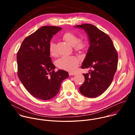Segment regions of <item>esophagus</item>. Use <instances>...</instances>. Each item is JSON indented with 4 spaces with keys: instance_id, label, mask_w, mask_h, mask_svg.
Instances as JSON below:
<instances>
[{
    "instance_id": "esophagus-1",
    "label": "esophagus",
    "mask_w": 135,
    "mask_h": 135,
    "mask_svg": "<svg viewBox=\"0 0 135 135\" xmlns=\"http://www.w3.org/2000/svg\"><path fill=\"white\" fill-rule=\"evenodd\" d=\"M69 75H70V76H73V75H76V73H74V72H69Z\"/></svg>"
}]
</instances>
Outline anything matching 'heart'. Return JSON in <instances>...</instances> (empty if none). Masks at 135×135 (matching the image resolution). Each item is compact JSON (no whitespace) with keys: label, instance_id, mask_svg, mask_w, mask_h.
Returning <instances> with one entry per match:
<instances>
[{"label":"heart","instance_id":"obj_1","mask_svg":"<svg viewBox=\"0 0 135 135\" xmlns=\"http://www.w3.org/2000/svg\"><path fill=\"white\" fill-rule=\"evenodd\" d=\"M62 38L71 45L74 46L76 50L84 49L86 45V42L81 39H78V37L74 33L70 31L65 32L62 36ZM49 51L51 55L54 56L56 55L55 44L53 41H51L49 45ZM80 63V60L77 57L74 56L64 55L56 61L57 67L60 68L73 71L78 67Z\"/></svg>","mask_w":135,"mask_h":135}]
</instances>
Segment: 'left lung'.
Instances as JSON below:
<instances>
[{
  "mask_svg": "<svg viewBox=\"0 0 135 135\" xmlns=\"http://www.w3.org/2000/svg\"><path fill=\"white\" fill-rule=\"evenodd\" d=\"M75 27L82 28L87 33L90 47L81 68H92L83 74L85 81L79 88L81 93L89 98L97 97L109 86L117 70L118 55L109 36L91 24Z\"/></svg>",
  "mask_w": 135,
  "mask_h": 135,
  "instance_id": "left-lung-1",
  "label": "left lung"
}]
</instances>
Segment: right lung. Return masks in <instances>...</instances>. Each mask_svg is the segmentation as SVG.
<instances>
[{"label":"right lung","instance_id":"obj_1","mask_svg":"<svg viewBox=\"0 0 135 135\" xmlns=\"http://www.w3.org/2000/svg\"><path fill=\"white\" fill-rule=\"evenodd\" d=\"M61 27L43 26L27 36L17 53V75L26 90L34 97L49 100L58 93L67 71H54L49 51L53 36Z\"/></svg>","mask_w":135,"mask_h":135}]
</instances>
